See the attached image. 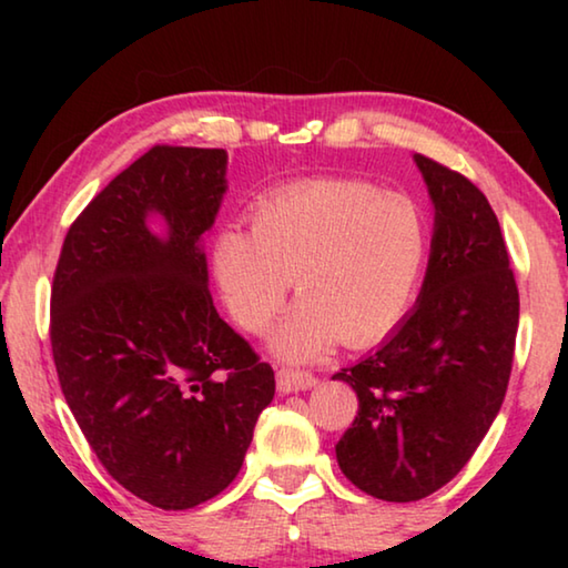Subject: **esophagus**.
<instances>
[{
  "label": "esophagus",
  "mask_w": 568,
  "mask_h": 568,
  "mask_svg": "<svg viewBox=\"0 0 568 568\" xmlns=\"http://www.w3.org/2000/svg\"><path fill=\"white\" fill-rule=\"evenodd\" d=\"M318 378L307 371H295V368H281L277 371V388L281 393H295V390H307L315 388Z\"/></svg>",
  "instance_id": "esophagus-1"
}]
</instances>
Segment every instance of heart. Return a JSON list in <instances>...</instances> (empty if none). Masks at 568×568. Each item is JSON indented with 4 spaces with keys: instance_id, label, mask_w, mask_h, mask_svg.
<instances>
[{
    "instance_id": "obj_1",
    "label": "heart",
    "mask_w": 568,
    "mask_h": 568,
    "mask_svg": "<svg viewBox=\"0 0 568 568\" xmlns=\"http://www.w3.org/2000/svg\"><path fill=\"white\" fill-rule=\"evenodd\" d=\"M428 217L400 192L368 182L311 180L261 197L243 227L220 230L215 277L233 321L263 331L295 283L301 297L273 331V351L311 361L368 345L408 313L428 255Z\"/></svg>"
}]
</instances>
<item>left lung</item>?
<instances>
[{
    "label": "left lung",
    "instance_id": "8db88e82",
    "mask_svg": "<svg viewBox=\"0 0 568 568\" xmlns=\"http://www.w3.org/2000/svg\"><path fill=\"white\" fill-rule=\"evenodd\" d=\"M434 200L428 271L410 315L368 358L341 368L358 416L338 466L381 501H418L474 456L501 410L518 331V287L498 217L474 182L413 155Z\"/></svg>",
    "mask_w": 568,
    "mask_h": 568
}]
</instances>
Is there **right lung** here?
Returning a JSON list of instances; mask_svg holds the SVG:
<instances>
[{"label":"right lung","mask_w":568,"mask_h":568,"mask_svg":"<svg viewBox=\"0 0 568 568\" xmlns=\"http://www.w3.org/2000/svg\"><path fill=\"white\" fill-rule=\"evenodd\" d=\"M225 150L155 145L82 210L52 281L50 341L77 426L108 474L165 511L233 484L275 376L220 318L200 237ZM166 220V235L146 225Z\"/></svg>","instance_id":"1"}]
</instances>
